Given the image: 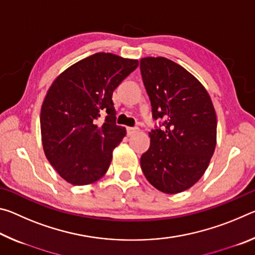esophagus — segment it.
<instances>
[{
	"instance_id": "34e87169",
	"label": "esophagus",
	"mask_w": 255,
	"mask_h": 255,
	"mask_svg": "<svg viewBox=\"0 0 255 255\" xmlns=\"http://www.w3.org/2000/svg\"><path fill=\"white\" fill-rule=\"evenodd\" d=\"M139 129H138V127H127V133L129 136L133 135V133H136Z\"/></svg>"
}]
</instances>
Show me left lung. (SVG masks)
Instances as JSON below:
<instances>
[{
    "instance_id": "left-lung-1",
    "label": "left lung",
    "mask_w": 255,
    "mask_h": 255,
    "mask_svg": "<svg viewBox=\"0 0 255 255\" xmlns=\"http://www.w3.org/2000/svg\"><path fill=\"white\" fill-rule=\"evenodd\" d=\"M140 73L153 118L163 119L162 128L149 132L141 170L159 191L182 192L204 175L215 152L217 118L213 102L191 73L165 57L141 58Z\"/></svg>"
}]
</instances>
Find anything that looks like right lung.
Returning <instances> with one entry per match:
<instances>
[{"instance_id":"right-lung-1","label":"right lung","mask_w":255,"mask_h":255,"mask_svg":"<svg viewBox=\"0 0 255 255\" xmlns=\"http://www.w3.org/2000/svg\"><path fill=\"white\" fill-rule=\"evenodd\" d=\"M137 66L136 59L97 53L68 67L51 84L40 112L42 146L68 183H93L109 169L112 152L126 136L125 127L116 125L112 93Z\"/></svg>"}]
</instances>
